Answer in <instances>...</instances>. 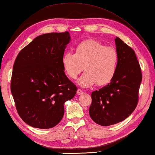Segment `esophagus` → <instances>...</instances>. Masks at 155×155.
Here are the masks:
<instances>
[{
    "mask_svg": "<svg viewBox=\"0 0 155 155\" xmlns=\"http://www.w3.org/2000/svg\"><path fill=\"white\" fill-rule=\"evenodd\" d=\"M77 94H78V95H82V94L84 93V92L83 91V90H81V89H78L77 90Z\"/></svg>",
    "mask_w": 155,
    "mask_h": 155,
    "instance_id": "34e87169",
    "label": "esophagus"
}]
</instances>
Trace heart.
<instances>
[{
    "label": "heart",
    "instance_id": "b5f03b06",
    "mask_svg": "<svg viewBox=\"0 0 155 155\" xmlns=\"http://www.w3.org/2000/svg\"><path fill=\"white\" fill-rule=\"evenodd\" d=\"M65 72L71 79H76L83 66L85 72L77 83L83 88L97 83L103 86L110 83L116 73L118 54L112 47H106L95 39H87L78 44L74 54L66 52L62 58Z\"/></svg>",
    "mask_w": 155,
    "mask_h": 155
}]
</instances>
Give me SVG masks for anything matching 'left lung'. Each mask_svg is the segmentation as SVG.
Wrapping results in <instances>:
<instances>
[{
	"label": "left lung",
	"mask_w": 155,
	"mask_h": 155,
	"mask_svg": "<svg viewBox=\"0 0 155 155\" xmlns=\"http://www.w3.org/2000/svg\"><path fill=\"white\" fill-rule=\"evenodd\" d=\"M115 42L118 54L116 73L110 83L92 93L89 107L90 117L103 126L122 122L134 111L142 77L134 51L118 37Z\"/></svg>",
	"instance_id": "left-lung-1"
}]
</instances>
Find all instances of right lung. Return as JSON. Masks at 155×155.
I'll use <instances>...</instances> for the list:
<instances>
[{"label": "right lung", "mask_w": 155, "mask_h": 155, "mask_svg": "<svg viewBox=\"0 0 155 155\" xmlns=\"http://www.w3.org/2000/svg\"><path fill=\"white\" fill-rule=\"evenodd\" d=\"M68 31L36 37L18 54L11 91L19 116L33 128L56 126L64 114V104L77 88L65 74L62 58L71 41Z\"/></svg>", "instance_id": "add662e5"}]
</instances>
